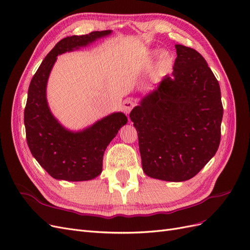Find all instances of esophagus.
Instances as JSON below:
<instances>
[{
    "instance_id": "1",
    "label": "esophagus",
    "mask_w": 250,
    "mask_h": 250,
    "mask_svg": "<svg viewBox=\"0 0 250 250\" xmlns=\"http://www.w3.org/2000/svg\"><path fill=\"white\" fill-rule=\"evenodd\" d=\"M134 106H135V102L133 100H131V99H126L122 103V109H123V111L125 113H127V115L131 111V109Z\"/></svg>"
}]
</instances>
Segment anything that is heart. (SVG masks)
<instances>
[{
  "instance_id": "obj_1",
  "label": "heart",
  "mask_w": 250,
  "mask_h": 250,
  "mask_svg": "<svg viewBox=\"0 0 250 250\" xmlns=\"http://www.w3.org/2000/svg\"><path fill=\"white\" fill-rule=\"evenodd\" d=\"M162 56H163L165 59H168V58H169V54H168L167 52H164L163 54H162Z\"/></svg>"
}]
</instances>
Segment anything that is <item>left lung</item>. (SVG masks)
Segmentation results:
<instances>
[{
    "label": "left lung",
    "instance_id": "left-lung-1",
    "mask_svg": "<svg viewBox=\"0 0 250 250\" xmlns=\"http://www.w3.org/2000/svg\"><path fill=\"white\" fill-rule=\"evenodd\" d=\"M172 75L130 112L144 172L152 178L194 177L220 144L223 106L219 82L196 50L175 44Z\"/></svg>",
    "mask_w": 250,
    "mask_h": 250
}]
</instances>
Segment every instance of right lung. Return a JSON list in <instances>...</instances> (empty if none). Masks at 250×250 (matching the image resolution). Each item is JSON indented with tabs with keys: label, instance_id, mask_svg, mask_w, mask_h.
Returning a JSON list of instances; mask_svg holds the SVG:
<instances>
[{
	"label": "right lung",
	"instance_id": "add662e5",
	"mask_svg": "<svg viewBox=\"0 0 250 250\" xmlns=\"http://www.w3.org/2000/svg\"><path fill=\"white\" fill-rule=\"evenodd\" d=\"M110 33L111 30L93 31L58 42L30 82L24 112L27 144L35 160L53 178L83 181L100 175L105 149L127 123L124 113L115 112L84 130L72 132L53 117L46 98L47 81L57 56Z\"/></svg>",
	"mask_w": 250,
	"mask_h": 250
}]
</instances>
